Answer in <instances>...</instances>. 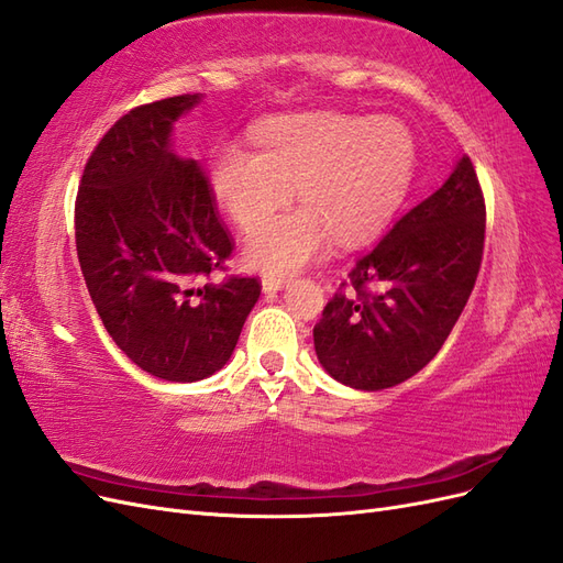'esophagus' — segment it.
<instances>
[{
	"label": "esophagus",
	"instance_id": "esophagus-1",
	"mask_svg": "<svg viewBox=\"0 0 563 563\" xmlns=\"http://www.w3.org/2000/svg\"><path fill=\"white\" fill-rule=\"evenodd\" d=\"M284 286H286V279H282V277H265L263 279V291L265 294H277V291H282Z\"/></svg>",
	"mask_w": 563,
	"mask_h": 563
}]
</instances>
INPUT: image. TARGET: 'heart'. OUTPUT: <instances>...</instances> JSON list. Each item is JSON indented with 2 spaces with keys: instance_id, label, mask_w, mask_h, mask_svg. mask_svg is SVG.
I'll return each mask as SVG.
<instances>
[{
  "instance_id": "1",
  "label": "heart",
  "mask_w": 563,
  "mask_h": 563,
  "mask_svg": "<svg viewBox=\"0 0 563 563\" xmlns=\"http://www.w3.org/2000/svg\"><path fill=\"white\" fill-rule=\"evenodd\" d=\"M258 152L220 143L209 162V185L240 228H251L285 206L299 185L305 208L255 227L244 244L246 263L286 275L340 244L380 232L411 190L418 145L397 117L300 112L275 117L253 133Z\"/></svg>"
}]
</instances>
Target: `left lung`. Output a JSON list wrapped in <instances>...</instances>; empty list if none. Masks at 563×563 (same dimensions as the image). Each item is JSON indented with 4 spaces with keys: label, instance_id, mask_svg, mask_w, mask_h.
<instances>
[{
    "label": "left lung",
    "instance_id": "1",
    "mask_svg": "<svg viewBox=\"0 0 563 563\" xmlns=\"http://www.w3.org/2000/svg\"><path fill=\"white\" fill-rule=\"evenodd\" d=\"M486 207L467 155L350 272L314 327L323 371L354 389H387L428 366L467 305L484 253Z\"/></svg>",
    "mask_w": 563,
    "mask_h": 563
}]
</instances>
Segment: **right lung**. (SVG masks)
Wrapping results in <instances>:
<instances>
[{
	"label": "right lung",
	"instance_id": "add662e5",
	"mask_svg": "<svg viewBox=\"0 0 563 563\" xmlns=\"http://www.w3.org/2000/svg\"><path fill=\"white\" fill-rule=\"evenodd\" d=\"M201 93L157 100L103 135L81 176L75 242L96 312L145 373L197 383L223 368L258 302L261 284L223 269L232 242L209 180L174 150V126Z\"/></svg>",
	"mask_w": 563,
	"mask_h": 563
}]
</instances>
